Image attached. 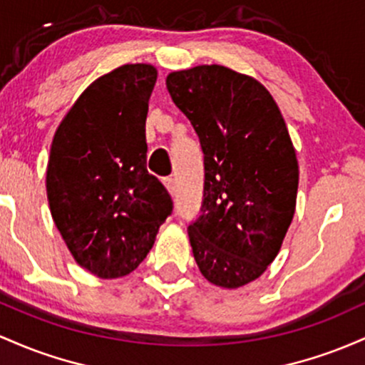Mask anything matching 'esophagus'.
I'll use <instances>...</instances> for the list:
<instances>
[{"mask_svg": "<svg viewBox=\"0 0 365 365\" xmlns=\"http://www.w3.org/2000/svg\"><path fill=\"white\" fill-rule=\"evenodd\" d=\"M163 186L167 187V191H169L170 195H175V181L172 178H165L163 179Z\"/></svg>", "mask_w": 365, "mask_h": 365, "instance_id": "obj_1", "label": "esophagus"}]
</instances>
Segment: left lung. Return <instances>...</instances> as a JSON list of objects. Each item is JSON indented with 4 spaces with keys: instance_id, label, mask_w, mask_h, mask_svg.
<instances>
[{
    "instance_id": "1",
    "label": "left lung",
    "mask_w": 365,
    "mask_h": 365,
    "mask_svg": "<svg viewBox=\"0 0 365 365\" xmlns=\"http://www.w3.org/2000/svg\"><path fill=\"white\" fill-rule=\"evenodd\" d=\"M167 89L203 150L202 215L190 224L205 279L235 289L279 253L297 207L298 160L281 110L253 77L224 65L170 72Z\"/></svg>"
}]
</instances>
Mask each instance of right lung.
I'll list each match as a JSON object with an SVG mask.
<instances>
[{
    "label": "right lung",
    "mask_w": 365,
    "mask_h": 365,
    "mask_svg": "<svg viewBox=\"0 0 365 365\" xmlns=\"http://www.w3.org/2000/svg\"><path fill=\"white\" fill-rule=\"evenodd\" d=\"M155 83L150 63L98 77L53 136L46 169L51 217L73 260L101 279L133 272L172 212L170 195L146 170Z\"/></svg>",
    "instance_id": "1"
}]
</instances>
